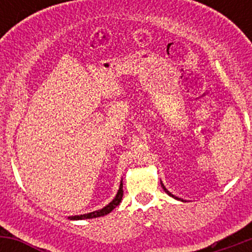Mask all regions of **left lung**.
I'll return each instance as SVG.
<instances>
[{
	"label": "left lung",
	"mask_w": 252,
	"mask_h": 252,
	"mask_svg": "<svg viewBox=\"0 0 252 252\" xmlns=\"http://www.w3.org/2000/svg\"><path fill=\"white\" fill-rule=\"evenodd\" d=\"M161 185H162V188H163V190H164V191H166V192H167V194H168V195H169V196H172V197H173V199H175V200H180V201H184V200H183V199H180V197H177V196H175V195H173V194H172V192H169V191H168V190H167V189H166V187H164V185H163V184H162V182H161Z\"/></svg>",
	"instance_id": "1"
}]
</instances>
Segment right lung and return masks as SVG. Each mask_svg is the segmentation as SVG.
<instances>
[{"mask_svg":"<svg viewBox=\"0 0 252 252\" xmlns=\"http://www.w3.org/2000/svg\"><path fill=\"white\" fill-rule=\"evenodd\" d=\"M123 180H121V184H119V189L117 191V195L114 196V199L112 200L108 205H106L103 208H100L97 211H94V212L90 213H84V215H79V216H69V220H90V218H97V217H102V216L108 215V213L112 212L114 208L117 207L122 201V197H123Z\"/></svg>","mask_w":252,"mask_h":252,"instance_id":"1","label":"right lung"}]
</instances>
